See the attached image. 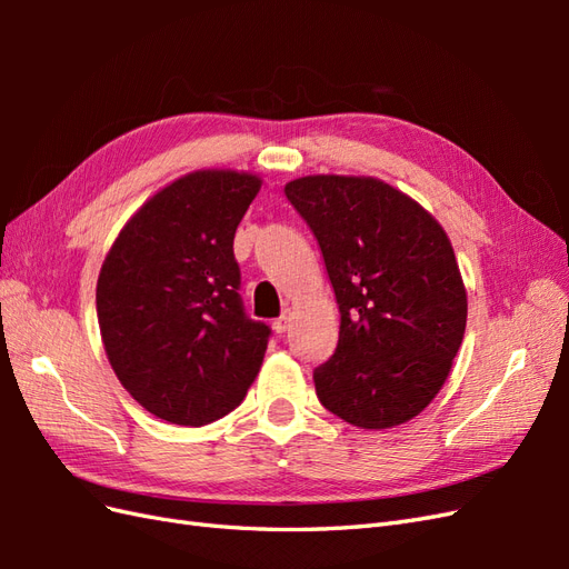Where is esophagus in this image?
<instances>
[{
	"mask_svg": "<svg viewBox=\"0 0 569 569\" xmlns=\"http://www.w3.org/2000/svg\"><path fill=\"white\" fill-rule=\"evenodd\" d=\"M289 325H291V313H289V311H284L278 320L272 322V330L278 332V335H284V332L289 330Z\"/></svg>",
	"mask_w": 569,
	"mask_h": 569,
	"instance_id": "1",
	"label": "esophagus"
}]
</instances>
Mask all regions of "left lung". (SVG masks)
<instances>
[{
  "instance_id": "obj_1",
  "label": "left lung",
  "mask_w": 569,
  "mask_h": 569,
  "mask_svg": "<svg viewBox=\"0 0 569 569\" xmlns=\"http://www.w3.org/2000/svg\"><path fill=\"white\" fill-rule=\"evenodd\" d=\"M284 194L318 239L339 306L337 349L313 370L320 403L363 429L408 422L443 387L468 320L449 237L375 178L308 176Z\"/></svg>"
}]
</instances>
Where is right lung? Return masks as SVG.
Returning a JSON list of instances; mask_svg holds the SVG:
<instances>
[{
  "instance_id": "right-lung-1",
  "label": "right lung",
  "mask_w": 569,
  "mask_h": 569,
  "mask_svg": "<svg viewBox=\"0 0 569 569\" xmlns=\"http://www.w3.org/2000/svg\"><path fill=\"white\" fill-rule=\"evenodd\" d=\"M261 180L199 170L153 194L120 230L97 282L116 377L153 416L209 425L244 401L270 327L244 311L234 232Z\"/></svg>"
}]
</instances>
